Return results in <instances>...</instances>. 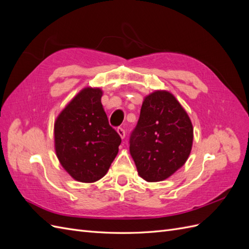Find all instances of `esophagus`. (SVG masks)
I'll return each mask as SVG.
<instances>
[{"mask_svg":"<svg viewBox=\"0 0 249 249\" xmlns=\"http://www.w3.org/2000/svg\"><path fill=\"white\" fill-rule=\"evenodd\" d=\"M117 133H118V135H119L120 138H122V139H124L125 137V131L123 129V127H118Z\"/></svg>","mask_w":249,"mask_h":249,"instance_id":"1","label":"esophagus"}]
</instances>
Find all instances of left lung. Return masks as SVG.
<instances>
[{"label":"left lung","mask_w":249,"mask_h":249,"mask_svg":"<svg viewBox=\"0 0 249 249\" xmlns=\"http://www.w3.org/2000/svg\"><path fill=\"white\" fill-rule=\"evenodd\" d=\"M193 143V126L175 95L156 90L144 97L130 138V154L138 175L161 182L186 163Z\"/></svg>","instance_id":"left-lung-1"}]
</instances>
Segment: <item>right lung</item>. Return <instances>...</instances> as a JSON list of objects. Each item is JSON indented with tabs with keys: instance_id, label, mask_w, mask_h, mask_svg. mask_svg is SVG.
Returning <instances> with one entry per match:
<instances>
[{
	"instance_id": "add662e5",
	"label": "right lung",
	"mask_w": 249,
	"mask_h": 249,
	"mask_svg": "<svg viewBox=\"0 0 249 249\" xmlns=\"http://www.w3.org/2000/svg\"><path fill=\"white\" fill-rule=\"evenodd\" d=\"M102 95L100 88L82 89L55 120L57 158L78 182L94 183L106 175L122 142L109 124Z\"/></svg>"
}]
</instances>
